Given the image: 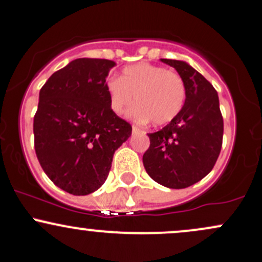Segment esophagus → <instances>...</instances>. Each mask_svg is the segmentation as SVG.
Masks as SVG:
<instances>
[{"instance_id": "1", "label": "esophagus", "mask_w": 262, "mask_h": 262, "mask_svg": "<svg viewBox=\"0 0 262 262\" xmlns=\"http://www.w3.org/2000/svg\"><path fill=\"white\" fill-rule=\"evenodd\" d=\"M132 130H133V133H138L140 129L137 125H133V126H132Z\"/></svg>"}]
</instances>
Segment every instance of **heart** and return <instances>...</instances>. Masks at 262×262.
I'll use <instances>...</instances> for the list:
<instances>
[{
	"instance_id": "b5f03b06",
	"label": "heart",
	"mask_w": 262,
	"mask_h": 262,
	"mask_svg": "<svg viewBox=\"0 0 262 262\" xmlns=\"http://www.w3.org/2000/svg\"><path fill=\"white\" fill-rule=\"evenodd\" d=\"M110 108L120 115L133 104L132 117L139 122L152 120L154 125L172 122L186 103V84L178 73L149 62L126 66L120 78L106 84Z\"/></svg>"
}]
</instances>
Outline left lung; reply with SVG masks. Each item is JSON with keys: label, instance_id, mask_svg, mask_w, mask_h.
I'll use <instances>...</instances> for the list:
<instances>
[{"label": "left lung", "instance_id": "obj_1", "mask_svg": "<svg viewBox=\"0 0 262 262\" xmlns=\"http://www.w3.org/2000/svg\"><path fill=\"white\" fill-rule=\"evenodd\" d=\"M186 84V103L177 118L156 133L143 164L149 177L168 188H186L211 172L222 147L224 119L216 89L187 62L162 59Z\"/></svg>", "mask_w": 262, "mask_h": 262}]
</instances>
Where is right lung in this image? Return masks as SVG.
Returning <instances> with one entry per match:
<instances>
[{
	"mask_svg": "<svg viewBox=\"0 0 262 262\" xmlns=\"http://www.w3.org/2000/svg\"><path fill=\"white\" fill-rule=\"evenodd\" d=\"M114 61L76 59L49 78L34 117L35 152L59 188L85 196L100 188L114 152L132 125L109 104L106 76Z\"/></svg>",
	"mask_w": 262,
	"mask_h": 262,
	"instance_id": "right-lung-1",
	"label": "right lung"
}]
</instances>
